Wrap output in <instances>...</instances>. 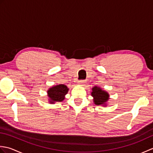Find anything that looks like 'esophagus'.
I'll list each match as a JSON object with an SVG mask.
<instances>
[{
	"label": "esophagus",
	"instance_id": "esophagus-1",
	"mask_svg": "<svg viewBox=\"0 0 153 153\" xmlns=\"http://www.w3.org/2000/svg\"><path fill=\"white\" fill-rule=\"evenodd\" d=\"M78 85H84V84L85 83V81H84V80H83V81H79V82H78Z\"/></svg>",
	"mask_w": 153,
	"mask_h": 153
}]
</instances>
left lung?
<instances>
[{
  "mask_svg": "<svg viewBox=\"0 0 153 153\" xmlns=\"http://www.w3.org/2000/svg\"><path fill=\"white\" fill-rule=\"evenodd\" d=\"M91 96L93 97V102L97 106H107V102L110 99L108 93L101 89V87L95 86L92 88V91L91 93Z\"/></svg>",
  "mask_w": 153,
  "mask_h": 153,
  "instance_id": "obj_1",
  "label": "left lung"
}]
</instances>
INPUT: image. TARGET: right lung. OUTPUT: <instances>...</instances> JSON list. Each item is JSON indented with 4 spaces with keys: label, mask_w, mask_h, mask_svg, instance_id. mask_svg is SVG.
Instances as JSON below:
<instances>
[{
    "label": "right lung",
    "mask_w": 153,
    "mask_h": 153,
    "mask_svg": "<svg viewBox=\"0 0 153 153\" xmlns=\"http://www.w3.org/2000/svg\"><path fill=\"white\" fill-rule=\"evenodd\" d=\"M68 91L69 88L64 84H59L50 87L47 91L48 102L51 104H54L56 102L63 101Z\"/></svg>",
    "instance_id": "right-lung-1"
}]
</instances>
